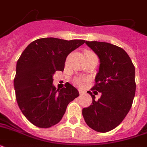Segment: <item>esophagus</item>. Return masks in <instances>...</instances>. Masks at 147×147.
I'll use <instances>...</instances> for the list:
<instances>
[{"instance_id":"34e87169","label":"esophagus","mask_w":147,"mask_h":147,"mask_svg":"<svg viewBox=\"0 0 147 147\" xmlns=\"http://www.w3.org/2000/svg\"><path fill=\"white\" fill-rule=\"evenodd\" d=\"M78 92H79V94H80V95L85 94V92H84L82 89H79V90H78Z\"/></svg>"}]
</instances>
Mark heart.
<instances>
[{"label": "heart", "mask_w": 147, "mask_h": 147, "mask_svg": "<svg viewBox=\"0 0 147 147\" xmlns=\"http://www.w3.org/2000/svg\"><path fill=\"white\" fill-rule=\"evenodd\" d=\"M85 82V80H82V79H77L76 81V83L78 85H83V83Z\"/></svg>", "instance_id": "1"}]
</instances>
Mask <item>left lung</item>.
<instances>
[{
    "label": "left lung",
    "mask_w": 147,
    "mask_h": 147,
    "mask_svg": "<svg viewBox=\"0 0 147 147\" xmlns=\"http://www.w3.org/2000/svg\"><path fill=\"white\" fill-rule=\"evenodd\" d=\"M99 58V70L92 90L101 93L95 100L91 92L92 104L82 109L87 125L95 131L108 132L125 118L132 106L136 92L135 68L122 48L105 42L85 41Z\"/></svg>",
    "instance_id": "left-lung-1"
}]
</instances>
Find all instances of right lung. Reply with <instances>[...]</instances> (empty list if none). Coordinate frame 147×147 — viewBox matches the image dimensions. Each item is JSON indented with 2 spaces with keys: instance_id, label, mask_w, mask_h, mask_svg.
Listing matches in <instances>:
<instances>
[{
  "instance_id": "obj_1",
  "label": "right lung",
  "mask_w": 147,
  "mask_h": 147,
  "mask_svg": "<svg viewBox=\"0 0 147 147\" xmlns=\"http://www.w3.org/2000/svg\"><path fill=\"white\" fill-rule=\"evenodd\" d=\"M85 40L41 38L27 46L17 61L13 80L20 109L30 122L48 128L61 121L78 91L67 83L61 89L53 85V74L63 71L69 53Z\"/></svg>"
}]
</instances>
